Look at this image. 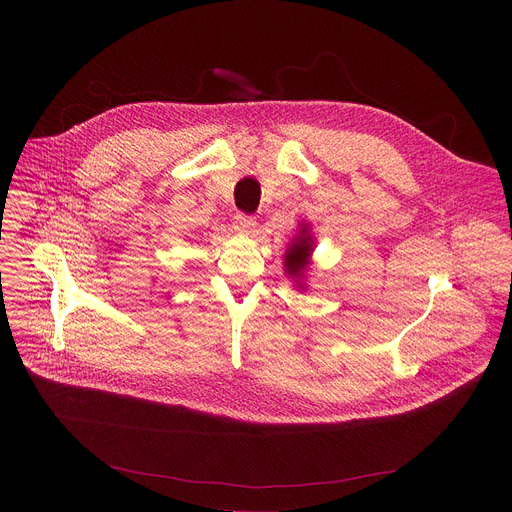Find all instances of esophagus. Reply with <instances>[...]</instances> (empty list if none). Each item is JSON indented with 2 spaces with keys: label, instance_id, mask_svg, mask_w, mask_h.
Instances as JSON below:
<instances>
[{
  "label": "esophagus",
  "instance_id": "1",
  "mask_svg": "<svg viewBox=\"0 0 512 512\" xmlns=\"http://www.w3.org/2000/svg\"><path fill=\"white\" fill-rule=\"evenodd\" d=\"M254 228H256V220H254V217L238 215V217L234 219V230L240 232V234H244V236H250V234L254 232Z\"/></svg>",
  "mask_w": 512,
  "mask_h": 512
}]
</instances>
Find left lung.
<instances>
[{"label": "left lung", "instance_id": "obj_1", "mask_svg": "<svg viewBox=\"0 0 512 512\" xmlns=\"http://www.w3.org/2000/svg\"><path fill=\"white\" fill-rule=\"evenodd\" d=\"M297 234L293 236L292 242L288 244V250L284 254V272L288 278L295 282V288L299 292H305V274L311 266V254L315 250V236L311 232L309 222H299L297 224Z\"/></svg>", "mask_w": 512, "mask_h": 512}]
</instances>
